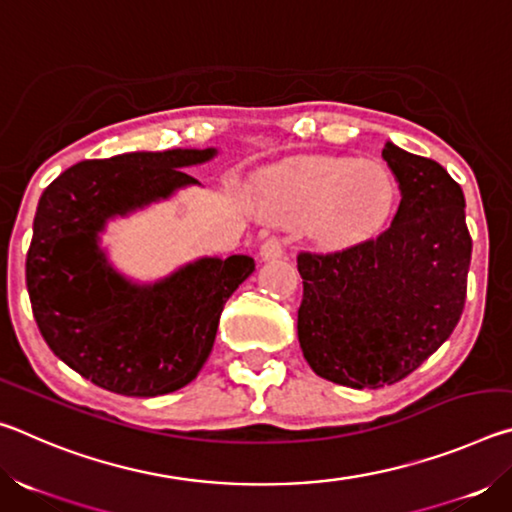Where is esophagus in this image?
<instances>
[{
	"label": "esophagus",
	"mask_w": 512,
	"mask_h": 512,
	"mask_svg": "<svg viewBox=\"0 0 512 512\" xmlns=\"http://www.w3.org/2000/svg\"><path fill=\"white\" fill-rule=\"evenodd\" d=\"M259 255L262 259H277L284 255V241L280 237H268L262 246H259Z\"/></svg>",
	"instance_id": "1"
}]
</instances>
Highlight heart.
<instances>
[{
	"mask_svg": "<svg viewBox=\"0 0 512 512\" xmlns=\"http://www.w3.org/2000/svg\"><path fill=\"white\" fill-rule=\"evenodd\" d=\"M266 210L273 219L307 225L323 246H348L379 228L393 205L391 173L377 160H289L262 178Z\"/></svg>",
	"mask_w": 512,
	"mask_h": 512,
	"instance_id": "b5f03b06",
	"label": "heart"
}]
</instances>
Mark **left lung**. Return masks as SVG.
I'll return each mask as SVG.
<instances>
[{
    "label": "left lung",
    "instance_id": "1",
    "mask_svg": "<svg viewBox=\"0 0 512 512\" xmlns=\"http://www.w3.org/2000/svg\"><path fill=\"white\" fill-rule=\"evenodd\" d=\"M400 185L393 223L334 253H300L298 341L311 370L379 388L427 361L461 320L472 237L461 185L436 160L386 144Z\"/></svg>",
    "mask_w": 512,
    "mask_h": 512
}]
</instances>
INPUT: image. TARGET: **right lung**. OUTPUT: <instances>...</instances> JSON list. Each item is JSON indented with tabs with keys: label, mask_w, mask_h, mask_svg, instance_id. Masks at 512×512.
<instances>
[{
	"label": "right lung",
	"mask_w": 512,
	"mask_h": 512,
	"mask_svg": "<svg viewBox=\"0 0 512 512\" xmlns=\"http://www.w3.org/2000/svg\"><path fill=\"white\" fill-rule=\"evenodd\" d=\"M216 151L173 149L83 160L40 196L27 289L42 339L69 368L110 393L155 397L187 386L212 352L223 305L255 271L253 257H203L137 287L112 271L99 232L178 187Z\"/></svg>",
	"instance_id": "right-lung-1"
}]
</instances>
